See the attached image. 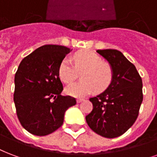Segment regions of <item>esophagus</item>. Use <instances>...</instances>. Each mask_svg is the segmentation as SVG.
<instances>
[{"label": "esophagus", "mask_w": 157, "mask_h": 157, "mask_svg": "<svg viewBox=\"0 0 157 157\" xmlns=\"http://www.w3.org/2000/svg\"><path fill=\"white\" fill-rule=\"evenodd\" d=\"M76 101H77V103H80V102H83V98H78V99L76 100Z\"/></svg>", "instance_id": "34e87169"}]
</instances>
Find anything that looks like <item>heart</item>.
Here are the masks:
<instances>
[{
  "label": "heart",
  "mask_w": 157,
  "mask_h": 157,
  "mask_svg": "<svg viewBox=\"0 0 157 157\" xmlns=\"http://www.w3.org/2000/svg\"><path fill=\"white\" fill-rule=\"evenodd\" d=\"M75 68L69 58L63 59L59 67V76L66 83H71L78 72H82V81L69 84L66 87V94L74 98H82L96 92L105 90L113 78L111 66L102 62L101 58L95 53L81 50L74 55Z\"/></svg>",
  "instance_id": "1"
}]
</instances>
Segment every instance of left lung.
Here are the masks:
<instances>
[{"label": "left lung", "instance_id": "8db88e82", "mask_svg": "<svg viewBox=\"0 0 157 157\" xmlns=\"http://www.w3.org/2000/svg\"><path fill=\"white\" fill-rule=\"evenodd\" d=\"M108 61L113 78L105 91L90 98L93 110L86 122L94 132L107 138L125 133L138 116L142 95V80L134 64L117 49H98Z\"/></svg>", "mask_w": 157, "mask_h": 157}]
</instances>
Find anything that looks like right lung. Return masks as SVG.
<instances>
[{
    "instance_id": "1",
    "label": "right lung",
    "mask_w": 157,
    "mask_h": 157,
    "mask_svg": "<svg viewBox=\"0 0 157 157\" xmlns=\"http://www.w3.org/2000/svg\"><path fill=\"white\" fill-rule=\"evenodd\" d=\"M72 49L46 44L21 60L15 75L14 102L22 127L35 136H46L62 126L64 113L76 100L61 96L59 67ZM54 98V101L51 98Z\"/></svg>"
}]
</instances>
